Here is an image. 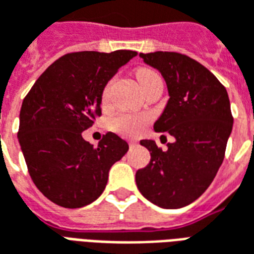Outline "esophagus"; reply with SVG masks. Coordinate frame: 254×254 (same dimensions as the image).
<instances>
[{
  "instance_id": "1",
  "label": "esophagus",
  "mask_w": 254,
  "mask_h": 254,
  "mask_svg": "<svg viewBox=\"0 0 254 254\" xmlns=\"http://www.w3.org/2000/svg\"><path fill=\"white\" fill-rule=\"evenodd\" d=\"M128 145H130V147H134V146H136V142L135 141H130V142H128Z\"/></svg>"
}]
</instances>
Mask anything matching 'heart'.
I'll return each instance as SVG.
<instances>
[{
    "label": "heart",
    "instance_id": "1",
    "mask_svg": "<svg viewBox=\"0 0 254 254\" xmlns=\"http://www.w3.org/2000/svg\"><path fill=\"white\" fill-rule=\"evenodd\" d=\"M136 76H138V80H139V84H141L142 89H143L150 80L159 78V75L156 72H153V71H150V69H141V71H138ZM108 93H109V84L105 86L104 93H102V100H104V101H107ZM147 122H149V116H146V115L122 113V115H118L116 118L113 119L111 126H112L113 130L118 131L120 134H123V135L134 136L138 135V134L145 128V126L147 124Z\"/></svg>",
    "mask_w": 254,
    "mask_h": 254
}]
</instances>
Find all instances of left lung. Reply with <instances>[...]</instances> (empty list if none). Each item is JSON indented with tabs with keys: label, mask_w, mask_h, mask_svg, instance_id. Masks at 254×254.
<instances>
[{
	"label": "left lung",
	"mask_w": 254,
	"mask_h": 254,
	"mask_svg": "<svg viewBox=\"0 0 254 254\" xmlns=\"http://www.w3.org/2000/svg\"><path fill=\"white\" fill-rule=\"evenodd\" d=\"M139 57L161 72L170 94L154 130L175 141L165 152L152 139L141 141L150 163L136 171V186L154 205L178 209L198 198L222 165L234 122L227 90L188 56L154 52Z\"/></svg>",
	"instance_id": "obj_1"
}]
</instances>
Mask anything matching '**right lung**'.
Here are the masks:
<instances>
[{
    "label": "right lung",
    "instance_id": "1",
    "mask_svg": "<svg viewBox=\"0 0 254 254\" xmlns=\"http://www.w3.org/2000/svg\"><path fill=\"white\" fill-rule=\"evenodd\" d=\"M132 50L75 52L56 60L23 100L19 143L38 190L63 208H82L107 186L109 170L128 150L113 132L94 147L82 132L101 116L102 91Z\"/></svg>",
    "mask_w": 254,
    "mask_h": 254
}]
</instances>
